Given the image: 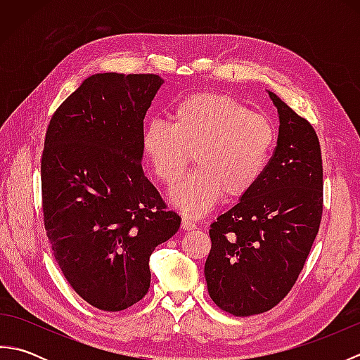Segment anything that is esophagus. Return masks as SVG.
I'll list each match as a JSON object with an SVG mask.
<instances>
[{"label": "esophagus", "instance_id": "esophagus-1", "mask_svg": "<svg viewBox=\"0 0 360 360\" xmlns=\"http://www.w3.org/2000/svg\"><path fill=\"white\" fill-rule=\"evenodd\" d=\"M181 229H182V231H195L196 224L193 223V221H190V219H187V218H182Z\"/></svg>", "mask_w": 360, "mask_h": 360}]
</instances>
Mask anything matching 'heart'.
Segmentation results:
<instances>
[{"label": "heart", "instance_id": "heart-1", "mask_svg": "<svg viewBox=\"0 0 360 360\" xmlns=\"http://www.w3.org/2000/svg\"><path fill=\"white\" fill-rule=\"evenodd\" d=\"M172 120V125L151 120L142 148L165 186L179 181L193 153L196 170L170 192V202L181 213L201 218L224 193L240 200L257 187L277 142L269 119L229 96L198 93L174 106Z\"/></svg>", "mask_w": 360, "mask_h": 360}]
</instances>
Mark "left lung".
<instances>
[{
  "mask_svg": "<svg viewBox=\"0 0 360 360\" xmlns=\"http://www.w3.org/2000/svg\"><path fill=\"white\" fill-rule=\"evenodd\" d=\"M278 112L277 147L263 178L212 223L204 275L218 307L248 317L288 295L314 243L323 210V168L314 128L267 91Z\"/></svg>",
  "mask_w": 360,
  "mask_h": 360,
  "instance_id": "8db88e82",
  "label": "left lung"
}]
</instances>
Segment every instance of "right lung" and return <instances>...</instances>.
Wrapping results in <instances>:
<instances>
[{
	"label": "right lung",
	"instance_id": "obj_1",
	"mask_svg": "<svg viewBox=\"0 0 360 360\" xmlns=\"http://www.w3.org/2000/svg\"><path fill=\"white\" fill-rule=\"evenodd\" d=\"M162 83L155 74L91 75L46 131V233L65 278L102 311L148 292L150 255L181 226L142 172L143 119Z\"/></svg>",
	"mask_w": 360,
	"mask_h": 360
}]
</instances>
